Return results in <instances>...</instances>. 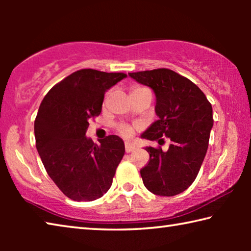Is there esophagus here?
I'll return each instance as SVG.
<instances>
[{
    "label": "esophagus",
    "instance_id": "obj_1",
    "mask_svg": "<svg viewBox=\"0 0 251 251\" xmlns=\"http://www.w3.org/2000/svg\"><path fill=\"white\" fill-rule=\"evenodd\" d=\"M134 151H135V146H133L131 144H128V143L125 144V151L126 152H131Z\"/></svg>",
    "mask_w": 251,
    "mask_h": 251
}]
</instances>
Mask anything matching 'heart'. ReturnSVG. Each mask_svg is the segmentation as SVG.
<instances>
[{"mask_svg": "<svg viewBox=\"0 0 251 251\" xmlns=\"http://www.w3.org/2000/svg\"><path fill=\"white\" fill-rule=\"evenodd\" d=\"M142 90H146V88H144V87H134L133 92H135V91H142ZM120 131H121L122 135L126 136V137H129V136L133 135V131H134V130H133V128H131L130 126L122 125V126L120 127Z\"/></svg>", "mask_w": 251, "mask_h": 251, "instance_id": "heart-1", "label": "heart"}]
</instances>
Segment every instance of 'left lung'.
I'll use <instances>...</instances> for the list:
<instances>
[{"label":"left lung","mask_w":251,"mask_h":251,"mask_svg":"<svg viewBox=\"0 0 251 251\" xmlns=\"http://www.w3.org/2000/svg\"><path fill=\"white\" fill-rule=\"evenodd\" d=\"M136 82L155 93V112L159 117L142 138L171 141L167 151L146 147L150 161L141 169L146 188L158 196H175L193 184L205 158L214 125L212 107L192 80L168 69L128 73Z\"/></svg>","instance_id":"left-lung-1"}]
</instances>
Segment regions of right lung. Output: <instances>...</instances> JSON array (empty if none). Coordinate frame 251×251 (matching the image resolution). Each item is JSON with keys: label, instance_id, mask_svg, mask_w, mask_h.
<instances>
[{"label": "right lung", "instance_id": "add662e5", "mask_svg": "<svg viewBox=\"0 0 251 251\" xmlns=\"http://www.w3.org/2000/svg\"><path fill=\"white\" fill-rule=\"evenodd\" d=\"M92 69L76 71L50 88L34 122L36 150L49 176L76 201L107 193L125 154L124 142L109 135L96 145L85 134L101 112L105 92L126 77Z\"/></svg>", "mask_w": 251, "mask_h": 251}]
</instances>
